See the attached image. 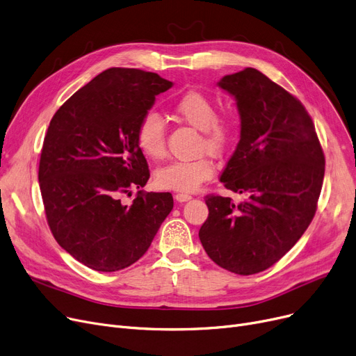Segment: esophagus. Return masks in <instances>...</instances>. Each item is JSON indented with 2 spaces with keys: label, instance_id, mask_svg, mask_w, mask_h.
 Masks as SVG:
<instances>
[{
  "label": "esophagus",
  "instance_id": "obj_1",
  "mask_svg": "<svg viewBox=\"0 0 356 356\" xmlns=\"http://www.w3.org/2000/svg\"><path fill=\"white\" fill-rule=\"evenodd\" d=\"M176 200L177 202H188L189 199H192V196L189 193H176Z\"/></svg>",
  "mask_w": 356,
  "mask_h": 356
}]
</instances>
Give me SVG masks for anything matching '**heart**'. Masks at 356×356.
Returning <instances> with one entry per match:
<instances>
[{
	"label": "heart",
	"instance_id": "obj_1",
	"mask_svg": "<svg viewBox=\"0 0 356 356\" xmlns=\"http://www.w3.org/2000/svg\"><path fill=\"white\" fill-rule=\"evenodd\" d=\"M175 112L193 128L202 131V147L212 152H222L233 143L236 120L229 115H216L215 103L200 91H188L175 103ZM136 144L149 159H161L165 154V125L156 112H147L136 128ZM215 173L211 159L176 160L156 172L157 186L167 191L193 192Z\"/></svg>",
	"mask_w": 356,
	"mask_h": 356
}]
</instances>
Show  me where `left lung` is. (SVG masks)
<instances>
[{
  "label": "left lung",
  "instance_id": "1",
  "mask_svg": "<svg viewBox=\"0 0 356 356\" xmlns=\"http://www.w3.org/2000/svg\"><path fill=\"white\" fill-rule=\"evenodd\" d=\"M218 86L237 102L240 141L221 175L247 196L208 195L199 238L216 265L253 275L275 265L310 225L324 177V154L302 103L254 68L225 75Z\"/></svg>",
  "mask_w": 356,
  "mask_h": 356
}]
</instances>
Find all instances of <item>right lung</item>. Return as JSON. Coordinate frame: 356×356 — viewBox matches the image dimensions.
<instances>
[{
  "label": "right lung",
  "mask_w": 356,
  "mask_h": 356,
  "mask_svg": "<svg viewBox=\"0 0 356 356\" xmlns=\"http://www.w3.org/2000/svg\"><path fill=\"white\" fill-rule=\"evenodd\" d=\"M173 86L159 74L109 68L54 115L39 163L46 220L58 244L99 272L125 269L143 257L173 209L168 192L144 188L149 170L136 128L156 96Z\"/></svg>",
  "instance_id": "add662e5"
}]
</instances>
